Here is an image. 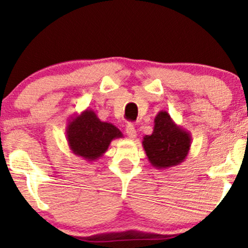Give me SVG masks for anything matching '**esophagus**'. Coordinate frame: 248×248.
<instances>
[{"label":"esophagus","instance_id":"1","mask_svg":"<svg viewBox=\"0 0 248 248\" xmlns=\"http://www.w3.org/2000/svg\"><path fill=\"white\" fill-rule=\"evenodd\" d=\"M126 133H127V136H128L131 139L136 138V137H137V129H136V127H134L133 124H127Z\"/></svg>","mask_w":248,"mask_h":248}]
</instances>
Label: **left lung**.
<instances>
[{
    "label": "left lung",
    "mask_w": 248,
    "mask_h": 248,
    "mask_svg": "<svg viewBox=\"0 0 248 248\" xmlns=\"http://www.w3.org/2000/svg\"><path fill=\"white\" fill-rule=\"evenodd\" d=\"M191 142V133L177 126L169 112L162 110L155 117L152 134L142 138V147L152 167L168 169L186 159Z\"/></svg>",
    "instance_id": "8db88e82"
}]
</instances>
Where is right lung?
<instances>
[{"mask_svg": "<svg viewBox=\"0 0 248 248\" xmlns=\"http://www.w3.org/2000/svg\"><path fill=\"white\" fill-rule=\"evenodd\" d=\"M122 137L124 134L117 127L101 121L91 109L72 116L66 128L69 149L89 162L97 161L108 150L112 140Z\"/></svg>", "mask_w": 248, "mask_h": 248, "instance_id": "add662e5", "label": "right lung"}]
</instances>
